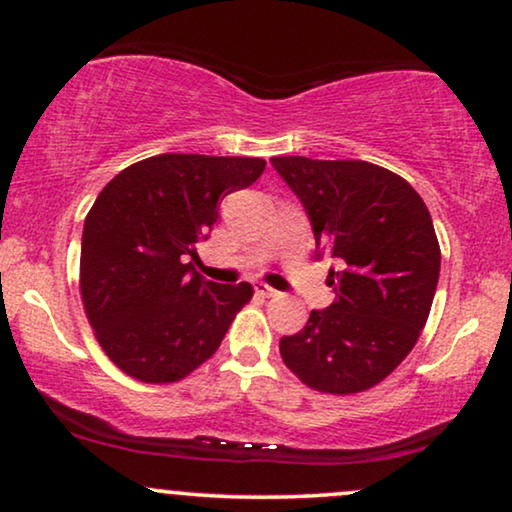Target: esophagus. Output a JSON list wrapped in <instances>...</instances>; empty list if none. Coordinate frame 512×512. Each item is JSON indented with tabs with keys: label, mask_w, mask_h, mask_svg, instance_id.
Here are the masks:
<instances>
[{
	"label": "esophagus",
	"mask_w": 512,
	"mask_h": 512,
	"mask_svg": "<svg viewBox=\"0 0 512 512\" xmlns=\"http://www.w3.org/2000/svg\"><path fill=\"white\" fill-rule=\"evenodd\" d=\"M254 291L258 293V296H263V298H277L279 296V291L272 289V286H268L265 282H256L254 284Z\"/></svg>",
	"instance_id": "34e87169"
}]
</instances>
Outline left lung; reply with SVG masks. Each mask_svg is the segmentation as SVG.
<instances>
[{
  "instance_id": "8db88e82",
  "label": "left lung",
  "mask_w": 512,
  "mask_h": 512,
  "mask_svg": "<svg viewBox=\"0 0 512 512\" xmlns=\"http://www.w3.org/2000/svg\"><path fill=\"white\" fill-rule=\"evenodd\" d=\"M310 214L314 240L342 261L335 300L279 340L286 368L319 394L373 389L401 366L429 319L440 244L424 200L366 160L272 158Z\"/></svg>"
}]
</instances>
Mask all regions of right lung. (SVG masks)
<instances>
[{"label": "right lung", "mask_w": 512, "mask_h": 512, "mask_svg": "<svg viewBox=\"0 0 512 512\" xmlns=\"http://www.w3.org/2000/svg\"><path fill=\"white\" fill-rule=\"evenodd\" d=\"M263 158L160 153L118 172L90 207L81 300L104 354L146 384L184 380L226 338L251 284H214L186 263L219 200L247 188Z\"/></svg>", "instance_id": "right-lung-1"}]
</instances>
